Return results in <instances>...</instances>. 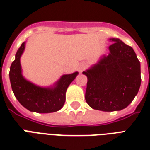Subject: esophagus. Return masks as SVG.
I'll return each instance as SVG.
<instances>
[{
  "label": "esophagus",
  "instance_id": "obj_1",
  "mask_svg": "<svg viewBox=\"0 0 150 150\" xmlns=\"http://www.w3.org/2000/svg\"><path fill=\"white\" fill-rule=\"evenodd\" d=\"M87 63H82L81 64V65L79 66V68H78V70L80 73H81V72H83V70H84L86 68H87Z\"/></svg>",
  "mask_w": 150,
  "mask_h": 150
}]
</instances>
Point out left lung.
<instances>
[{"label":"left lung","instance_id":"1","mask_svg":"<svg viewBox=\"0 0 150 150\" xmlns=\"http://www.w3.org/2000/svg\"><path fill=\"white\" fill-rule=\"evenodd\" d=\"M109 54L83 74L87 77L85 100L90 107L103 111L125 108L141 84L140 62L136 52L119 39H110Z\"/></svg>","mask_w":150,"mask_h":150}]
</instances>
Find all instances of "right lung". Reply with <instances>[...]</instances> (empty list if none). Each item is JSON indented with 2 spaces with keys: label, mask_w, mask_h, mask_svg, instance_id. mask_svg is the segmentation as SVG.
Segmentation results:
<instances>
[{
  "label": "right lung",
  "mask_w": 150,
  "mask_h": 150,
  "mask_svg": "<svg viewBox=\"0 0 150 150\" xmlns=\"http://www.w3.org/2000/svg\"><path fill=\"white\" fill-rule=\"evenodd\" d=\"M25 42L21 44L10 68L9 77L15 98L28 111L37 113H51L60 110L66 100V91L69 85L77 76L78 72L66 74L53 87H41L28 81L21 74L20 58L25 50Z\"/></svg>",
  "instance_id": "add662e5"
}]
</instances>
